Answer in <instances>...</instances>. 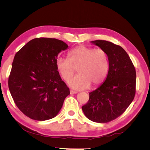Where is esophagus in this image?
<instances>
[{"label": "esophagus", "mask_w": 150, "mask_h": 150, "mask_svg": "<svg viewBox=\"0 0 150 150\" xmlns=\"http://www.w3.org/2000/svg\"><path fill=\"white\" fill-rule=\"evenodd\" d=\"M77 92L76 91H74L73 90H70V94H76Z\"/></svg>", "instance_id": "esophagus-1"}]
</instances>
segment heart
<instances>
[{
	"label": "heart",
	"instance_id": "obj_1",
	"mask_svg": "<svg viewBox=\"0 0 150 150\" xmlns=\"http://www.w3.org/2000/svg\"><path fill=\"white\" fill-rule=\"evenodd\" d=\"M68 59L58 57L56 67L62 78L69 81L70 87L76 90L95 88L106 79L109 71V60L106 52L102 49H94L81 45L67 54Z\"/></svg>",
	"mask_w": 150,
	"mask_h": 150
}]
</instances>
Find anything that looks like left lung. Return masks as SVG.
<instances>
[{
    "label": "left lung",
    "instance_id": "left-lung-1",
    "mask_svg": "<svg viewBox=\"0 0 150 150\" xmlns=\"http://www.w3.org/2000/svg\"><path fill=\"white\" fill-rule=\"evenodd\" d=\"M91 43L106 52L109 71L103 83L89 93V101L82 110L89 120L103 123L119 117L132 103L136 71L128 54L121 46L103 40Z\"/></svg>",
    "mask_w": 150,
    "mask_h": 150
}]
</instances>
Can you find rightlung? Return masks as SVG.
<instances>
[{
  "label": "right lung",
  "instance_id": "right-lung-1",
  "mask_svg": "<svg viewBox=\"0 0 150 150\" xmlns=\"http://www.w3.org/2000/svg\"><path fill=\"white\" fill-rule=\"evenodd\" d=\"M68 47L56 39L35 38L16 54L8 88L16 106L30 118H53L70 94L56 67L58 54Z\"/></svg>",
  "mask_w": 150,
  "mask_h": 150
}]
</instances>
